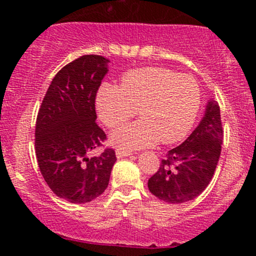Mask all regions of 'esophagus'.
<instances>
[{"label": "esophagus", "instance_id": "esophagus-1", "mask_svg": "<svg viewBox=\"0 0 256 256\" xmlns=\"http://www.w3.org/2000/svg\"><path fill=\"white\" fill-rule=\"evenodd\" d=\"M116 158H122L130 156V155H132V152H128V150H122V149H116Z\"/></svg>", "mask_w": 256, "mask_h": 256}]
</instances>
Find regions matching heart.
I'll list each match as a JSON object with an SVG mask.
<instances>
[{
	"label": "heart",
	"mask_w": 256,
	"mask_h": 256,
	"mask_svg": "<svg viewBox=\"0 0 256 256\" xmlns=\"http://www.w3.org/2000/svg\"><path fill=\"white\" fill-rule=\"evenodd\" d=\"M201 106V90L195 78L164 67L131 70L120 85L100 88L96 107L108 128H118L136 114L140 119L112 134L110 142L119 149L148 148L158 140L171 144L192 130Z\"/></svg>",
	"instance_id": "heart-1"
}]
</instances>
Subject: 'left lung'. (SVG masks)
<instances>
[{"label":"left lung","instance_id":"left-lung-1","mask_svg":"<svg viewBox=\"0 0 256 256\" xmlns=\"http://www.w3.org/2000/svg\"><path fill=\"white\" fill-rule=\"evenodd\" d=\"M222 132L218 102L208 100L198 128L180 146L167 152L158 171L149 178V192L174 204L198 198L218 165Z\"/></svg>","mask_w":256,"mask_h":256}]
</instances>
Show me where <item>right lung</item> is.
Here are the masks:
<instances>
[{"instance_id":"1","label":"right lung","mask_w":256,"mask_h":256,"mask_svg":"<svg viewBox=\"0 0 256 256\" xmlns=\"http://www.w3.org/2000/svg\"><path fill=\"white\" fill-rule=\"evenodd\" d=\"M108 58L84 55L56 73L36 122V156L52 192L71 204H86L107 189L116 158L113 149L90 152L106 134L96 124L95 98L107 74Z\"/></svg>"}]
</instances>
